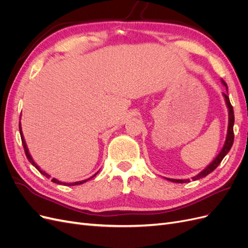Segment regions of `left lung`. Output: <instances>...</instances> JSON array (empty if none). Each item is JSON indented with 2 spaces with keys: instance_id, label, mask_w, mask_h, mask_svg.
Here are the masks:
<instances>
[{
  "instance_id": "8db88e82",
  "label": "left lung",
  "mask_w": 248,
  "mask_h": 248,
  "mask_svg": "<svg viewBox=\"0 0 248 248\" xmlns=\"http://www.w3.org/2000/svg\"><path fill=\"white\" fill-rule=\"evenodd\" d=\"M221 82H222V85L226 87L227 93H228V86H227V84L223 81V79H221ZM227 93H222V96L224 97V101H226L227 108H228V110H229V125H228V132H227L226 141H224L222 149L220 150V152L218 153V155L215 157L214 160L211 163H210L206 169H204L201 172H199L197 176L192 177L191 178L192 181H196V180L204 178L207 175H209L210 172H212L217 167L219 166V163L224 158V156H226L229 153V151H230L232 146V141H234V130H232V127H234L235 117H234V110H232V104L230 102V98L228 97ZM166 179L169 180V181L175 182V183H187V182H190L189 179H170V178H166Z\"/></svg>"
}]
</instances>
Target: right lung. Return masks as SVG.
Listing matches in <instances>:
<instances>
[{"instance_id":"obj_1","label":"right lung","mask_w":248,"mask_h":248,"mask_svg":"<svg viewBox=\"0 0 248 248\" xmlns=\"http://www.w3.org/2000/svg\"><path fill=\"white\" fill-rule=\"evenodd\" d=\"M19 133H20V138H21V141H22V146H24V149H25V153H26V156H27V158L29 159V161L31 162L33 166L38 170L41 174L43 175V176H46L47 179H49L50 178V175H48L47 172H46L44 170H42L40 168H39V166L38 164H37L35 161H34V159L32 158V156H31V154H30V152H29V149H28V146H27V144H26V140H25V138H24V134H22V130H21V124H20V122H19ZM99 171V170H98ZM98 171L96 172V174H94L92 177H90L89 179H86V180H82V181H78V182H73V183H65V182H61V181H59L58 179H56V178H52L51 179V181L54 182V183H57V184H63V185H67V186H71V185H79V184H82V183H85V182H87L88 180H90V179H92L93 177H95L97 174H98Z\"/></svg>"}]
</instances>
